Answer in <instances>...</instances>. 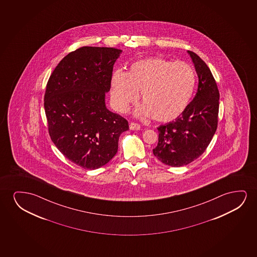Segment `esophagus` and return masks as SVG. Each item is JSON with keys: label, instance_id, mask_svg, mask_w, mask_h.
Returning <instances> with one entry per match:
<instances>
[{"label": "esophagus", "instance_id": "34e87169", "mask_svg": "<svg viewBox=\"0 0 257 257\" xmlns=\"http://www.w3.org/2000/svg\"><path fill=\"white\" fill-rule=\"evenodd\" d=\"M141 126L140 123H135V122H132L130 123V129L133 131H137L141 129Z\"/></svg>", "mask_w": 257, "mask_h": 257}]
</instances>
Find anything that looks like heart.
I'll list each match as a JSON object with an SVG mask.
<instances>
[{
  "instance_id": "1",
  "label": "heart",
  "mask_w": 257,
  "mask_h": 257,
  "mask_svg": "<svg viewBox=\"0 0 257 257\" xmlns=\"http://www.w3.org/2000/svg\"><path fill=\"white\" fill-rule=\"evenodd\" d=\"M196 73L190 64L162 58L140 60L129 73L117 69L111 78V101L116 110L125 112L137 101L141 90L138 115L152 114L162 122L176 119L183 112L193 95Z\"/></svg>"
}]
</instances>
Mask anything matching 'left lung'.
Masks as SVG:
<instances>
[{"label":"left lung","instance_id":"1","mask_svg":"<svg viewBox=\"0 0 257 257\" xmlns=\"http://www.w3.org/2000/svg\"><path fill=\"white\" fill-rule=\"evenodd\" d=\"M198 75L193 100L176 119L157 128L159 141L153 150L166 165L182 167L204 154L218 127L219 92L210 68L197 54L189 51Z\"/></svg>","mask_w":257,"mask_h":257}]
</instances>
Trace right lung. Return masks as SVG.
<instances>
[{"label": "right lung", "mask_w": 257, "mask_h": 257, "mask_svg": "<svg viewBox=\"0 0 257 257\" xmlns=\"http://www.w3.org/2000/svg\"><path fill=\"white\" fill-rule=\"evenodd\" d=\"M113 47L82 46L68 53L46 84L44 106L50 137L60 153L85 169H96L115 156L118 139L129 130L124 117L106 108Z\"/></svg>", "instance_id": "obj_1"}]
</instances>
